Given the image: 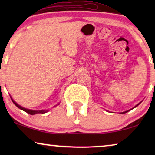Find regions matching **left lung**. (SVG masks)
<instances>
[{
  "label": "left lung",
  "instance_id": "obj_1",
  "mask_svg": "<svg viewBox=\"0 0 155 155\" xmlns=\"http://www.w3.org/2000/svg\"><path fill=\"white\" fill-rule=\"evenodd\" d=\"M140 104V103H139V104H137L136 106H135V107H137V106H138V105ZM135 107H134V108H135ZM130 111V110H128V111H124V112H123V113H121V114H125V113H126V112H128V111Z\"/></svg>",
  "mask_w": 155,
  "mask_h": 155
}]
</instances>
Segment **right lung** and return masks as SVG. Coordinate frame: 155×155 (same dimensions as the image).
<instances>
[{
  "label": "right lung",
  "instance_id": "1",
  "mask_svg": "<svg viewBox=\"0 0 155 155\" xmlns=\"http://www.w3.org/2000/svg\"><path fill=\"white\" fill-rule=\"evenodd\" d=\"M12 102L14 103V104L17 107H18L19 109H22V111L27 112V114H29L30 115H35V114H44V113H46V112H47V110H41V111H33V110L25 109V108H23V107H21V106L18 105V104H17L15 101L12 100Z\"/></svg>",
  "mask_w": 155,
  "mask_h": 155
}]
</instances>
